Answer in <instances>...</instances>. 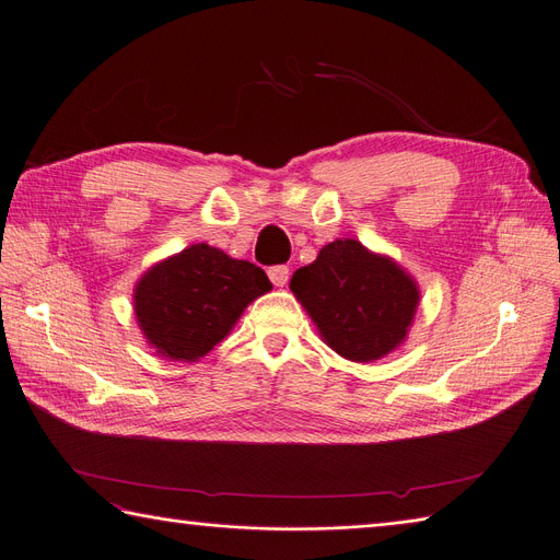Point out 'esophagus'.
Masks as SVG:
<instances>
[{
    "mask_svg": "<svg viewBox=\"0 0 560 560\" xmlns=\"http://www.w3.org/2000/svg\"><path fill=\"white\" fill-rule=\"evenodd\" d=\"M267 275H269V281H272L275 285H285L288 277H291V269H288L285 265H275L267 269Z\"/></svg>",
    "mask_w": 560,
    "mask_h": 560,
    "instance_id": "1",
    "label": "esophagus"
}]
</instances>
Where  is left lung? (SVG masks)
<instances>
[{
	"label": "left lung",
	"mask_w": 560,
	"mask_h": 560,
	"mask_svg": "<svg viewBox=\"0 0 560 560\" xmlns=\"http://www.w3.org/2000/svg\"><path fill=\"white\" fill-rule=\"evenodd\" d=\"M291 291L323 341L353 362L392 353L406 339L420 302L416 279L358 240L325 244L312 265L293 275Z\"/></svg>",
	"instance_id": "left-lung-1"
}]
</instances>
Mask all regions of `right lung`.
Returning <instances> with one entry per match:
<instances>
[{"label": "right lung", "instance_id": "obj_1", "mask_svg": "<svg viewBox=\"0 0 560 560\" xmlns=\"http://www.w3.org/2000/svg\"><path fill=\"white\" fill-rule=\"evenodd\" d=\"M269 288L258 265L202 242L148 269L136 283L133 308L159 355L196 362L228 337L244 308Z\"/></svg>", "mask_w": 560, "mask_h": 560}]
</instances>
